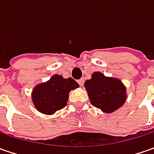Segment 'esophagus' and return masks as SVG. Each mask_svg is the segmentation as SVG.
Masks as SVG:
<instances>
[{"mask_svg": "<svg viewBox=\"0 0 154 154\" xmlns=\"http://www.w3.org/2000/svg\"><path fill=\"white\" fill-rule=\"evenodd\" d=\"M78 83L80 84V86H82L84 85V79H80V80H78Z\"/></svg>", "mask_w": 154, "mask_h": 154, "instance_id": "1", "label": "esophagus"}]
</instances>
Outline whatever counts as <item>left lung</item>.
<instances>
[{
  "label": "left lung",
  "instance_id": "obj_1",
  "mask_svg": "<svg viewBox=\"0 0 154 154\" xmlns=\"http://www.w3.org/2000/svg\"><path fill=\"white\" fill-rule=\"evenodd\" d=\"M84 86L91 103L103 113H112L126 102L127 89L119 79L107 77L98 71L85 81Z\"/></svg>",
  "mask_w": 154,
  "mask_h": 154
}]
</instances>
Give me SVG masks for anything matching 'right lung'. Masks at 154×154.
Returning <instances> with one entry per match:
<instances>
[{
  "label": "right lung",
  "mask_w": 154,
  "mask_h": 154,
  "mask_svg": "<svg viewBox=\"0 0 154 154\" xmlns=\"http://www.w3.org/2000/svg\"><path fill=\"white\" fill-rule=\"evenodd\" d=\"M79 86L72 78L65 79L62 75L54 74L48 81L40 83L33 88L32 103L39 112L53 115L66 106L70 91Z\"/></svg>",
  "instance_id": "1"
}]
</instances>
